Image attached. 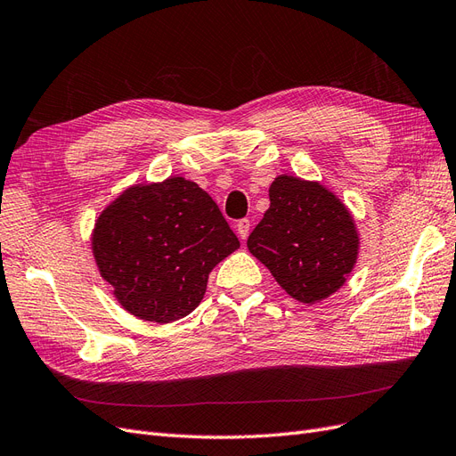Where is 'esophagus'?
I'll use <instances>...</instances> for the list:
<instances>
[{
	"mask_svg": "<svg viewBox=\"0 0 456 456\" xmlns=\"http://www.w3.org/2000/svg\"><path fill=\"white\" fill-rule=\"evenodd\" d=\"M249 227H252V224H249V219H240V222L237 224V232H239L240 240H246V239H248Z\"/></svg>",
	"mask_w": 456,
	"mask_h": 456,
	"instance_id": "esophagus-1",
	"label": "esophagus"
}]
</instances>
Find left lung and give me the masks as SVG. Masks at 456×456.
Masks as SVG:
<instances>
[{
	"label": "left lung",
	"instance_id": "1",
	"mask_svg": "<svg viewBox=\"0 0 456 456\" xmlns=\"http://www.w3.org/2000/svg\"><path fill=\"white\" fill-rule=\"evenodd\" d=\"M271 207L248 237L249 254L288 296L305 305L343 288L360 254L354 216L331 189L297 175H276Z\"/></svg>",
	"mask_w": 456,
	"mask_h": 456
}]
</instances>
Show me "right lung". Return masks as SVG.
Returning <instances> with one entry per match:
<instances>
[{
  "mask_svg": "<svg viewBox=\"0 0 456 456\" xmlns=\"http://www.w3.org/2000/svg\"><path fill=\"white\" fill-rule=\"evenodd\" d=\"M91 244L113 297L157 324L195 311L210 271L240 248L212 197L183 175L121 191L96 217Z\"/></svg>",
  "mask_w": 456,
  "mask_h": 456,
  "instance_id": "1",
  "label": "right lung"
}]
</instances>
